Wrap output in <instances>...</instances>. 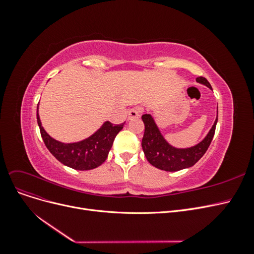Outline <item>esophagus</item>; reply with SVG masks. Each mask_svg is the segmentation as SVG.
I'll list each match as a JSON object with an SVG mask.
<instances>
[{
  "label": "esophagus",
  "mask_w": 254,
  "mask_h": 254,
  "mask_svg": "<svg viewBox=\"0 0 254 254\" xmlns=\"http://www.w3.org/2000/svg\"><path fill=\"white\" fill-rule=\"evenodd\" d=\"M140 117V109L139 108H133L128 111V120H133Z\"/></svg>",
  "instance_id": "obj_1"
}]
</instances>
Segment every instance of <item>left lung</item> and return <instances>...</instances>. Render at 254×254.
<instances>
[{"instance_id": "left-lung-1", "label": "left lung", "mask_w": 254, "mask_h": 254, "mask_svg": "<svg viewBox=\"0 0 254 254\" xmlns=\"http://www.w3.org/2000/svg\"><path fill=\"white\" fill-rule=\"evenodd\" d=\"M198 83L204 84L205 87L212 89L210 82L204 77H197ZM142 120L145 125V132L142 139V148L144 155L148 162L159 170L165 172H177L183 168H189L197 163L213 140L218 120V111L212 128L202 141L198 144L187 148L175 147L168 143L164 135L159 129L155 119L151 114H143Z\"/></svg>"}]
</instances>
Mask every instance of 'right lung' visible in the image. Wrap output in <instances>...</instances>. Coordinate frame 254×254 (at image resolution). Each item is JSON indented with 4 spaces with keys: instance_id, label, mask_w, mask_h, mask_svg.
Here are the masks:
<instances>
[{
    "instance_id": "1",
    "label": "right lung",
    "mask_w": 254,
    "mask_h": 254,
    "mask_svg": "<svg viewBox=\"0 0 254 254\" xmlns=\"http://www.w3.org/2000/svg\"><path fill=\"white\" fill-rule=\"evenodd\" d=\"M38 109L39 107H37V122L45 146L59 162L77 171L93 170L102 165L108 157L115 136L125 125V123L113 125L110 122H105L101 128L87 139L74 143H63L53 139L45 131Z\"/></svg>"
}]
</instances>
